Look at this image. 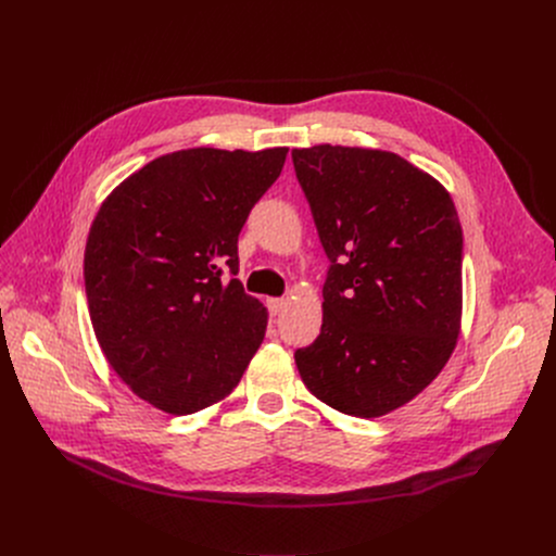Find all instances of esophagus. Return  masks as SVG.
Returning a JSON list of instances; mask_svg holds the SVG:
<instances>
[{"label": "esophagus", "instance_id": "esophagus-1", "mask_svg": "<svg viewBox=\"0 0 556 556\" xmlns=\"http://www.w3.org/2000/svg\"><path fill=\"white\" fill-rule=\"evenodd\" d=\"M266 303H268V312H270L273 316L281 314V312L286 309V305H288V301H286V299H268Z\"/></svg>", "mask_w": 556, "mask_h": 556}]
</instances>
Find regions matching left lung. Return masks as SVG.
<instances>
[{
    "label": "left lung",
    "mask_w": 556,
    "mask_h": 556,
    "mask_svg": "<svg viewBox=\"0 0 556 556\" xmlns=\"http://www.w3.org/2000/svg\"><path fill=\"white\" fill-rule=\"evenodd\" d=\"M332 262L324 326L294 361L307 391L354 418L414 401L462 330V226L448 191L382 149H292Z\"/></svg>",
    "instance_id": "obj_1"
}]
</instances>
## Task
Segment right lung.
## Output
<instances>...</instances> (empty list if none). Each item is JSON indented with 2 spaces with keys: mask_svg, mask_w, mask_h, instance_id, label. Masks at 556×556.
Returning <instances> with one entry per match:
<instances>
[{
  "mask_svg": "<svg viewBox=\"0 0 556 556\" xmlns=\"http://www.w3.org/2000/svg\"><path fill=\"white\" fill-rule=\"evenodd\" d=\"M288 147H193L155 157L101 204L86 244L97 341L118 378L172 416L237 387L260 350L268 309L237 275V237L279 178Z\"/></svg>",
  "mask_w": 556,
  "mask_h": 556,
  "instance_id": "add662e5",
  "label": "right lung"
}]
</instances>
